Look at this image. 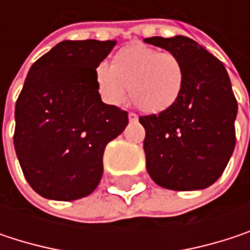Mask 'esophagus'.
Wrapping results in <instances>:
<instances>
[{"instance_id":"esophagus-1","label":"esophagus","mask_w":250,"mask_h":250,"mask_svg":"<svg viewBox=\"0 0 250 250\" xmlns=\"http://www.w3.org/2000/svg\"><path fill=\"white\" fill-rule=\"evenodd\" d=\"M128 120H130V122H137V120H139V117H137L136 114L130 113V114H128Z\"/></svg>"}]
</instances>
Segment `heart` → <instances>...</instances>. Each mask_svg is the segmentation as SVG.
<instances>
[{
	"label": "heart",
	"mask_w": 250,
	"mask_h": 250,
	"mask_svg": "<svg viewBox=\"0 0 250 250\" xmlns=\"http://www.w3.org/2000/svg\"><path fill=\"white\" fill-rule=\"evenodd\" d=\"M185 83L182 61L169 52L146 44H130L120 49L110 66L101 63L95 69V85L101 98L120 105L128 98L146 114H161L178 103Z\"/></svg>",
	"instance_id": "obj_1"
}]
</instances>
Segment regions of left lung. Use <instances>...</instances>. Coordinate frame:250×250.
Segmentation results:
<instances>
[{"mask_svg":"<svg viewBox=\"0 0 250 250\" xmlns=\"http://www.w3.org/2000/svg\"><path fill=\"white\" fill-rule=\"evenodd\" d=\"M145 42L176 55L185 69L174 107L139 119L146 130V169L167 189H204L223 174L236 145L237 103L230 78L225 65L189 37L155 36Z\"/></svg>","mask_w":250,"mask_h":250,"instance_id":"left-lung-1","label":"left lung"}]
</instances>
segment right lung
<instances>
[{
	"label": "right lung",
	"mask_w": 250,
	"mask_h": 250,
	"mask_svg": "<svg viewBox=\"0 0 250 250\" xmlns=\"http://www.w3.org/2000/svg\"><path fill=\"white\" fill-rule=\"evenodd\" d=\"M116 40H63L37 59L16 104L14 147L30 187L42 197L74 201L103 176L108 142L127 113L101 101L95 69Z\"/></svg>",
	"instance_id": "add662e5"
}]
</instances>
